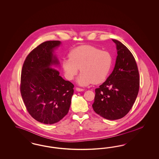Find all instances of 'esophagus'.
Here are the masks:
<instances>
[{
	"instance_id": "34e87169",
	"label": "esophagus",
	"mask_w": 159,
	"mask_h": 159,
	"mask_svg": "<svg viewBox=\"0 0 159 159\" xmlns=\"http://www.w3.org/2000/svg\"><path fill=\"white\" fill-rule=\"evenodd\" d=\"M76 90L77 91H79V92H81V91H84V89H82V88H76Z\"/></svg>"
}]
</instances>
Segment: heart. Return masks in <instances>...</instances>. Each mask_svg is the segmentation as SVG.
Returning <instances> with one entry per match:
<instances>
[{"mask_svg":"<svg viewBox=\"0 0 159 159\" xmlns=\"http://www.w3.org/2000/svg\"><path fill=\"white\" fill-rule=\"evenodd\" d=\"M113 57L106 50L92 45H83L73 49L69 53V58L62 61V67L66 78L71 80L80 70L77 79L80 85L90 83L99 84L106 80L111 68Z\"/></svg>","mask_w":159,"mask_h":159,"instance_id":"obj_1","label":"heart"}]
</instances>
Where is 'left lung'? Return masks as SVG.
Instances as JSON below:
<instances>
[{"label": "left lung", "mask_w": 159, "mask_h": 159, "mask_svg": "<svg viewBox=\"0 0 159 159\" xmlns=\"http://www.w3.org/2000/svg\"><path fill=\"white\" fill-rule=\"evenodd\" d=\"M117 57L112 73L95 89L93 110L108 120L125 116L132 108L139 89V75L132 53L120 42L113 39Z\"/></svg>", "instance_id": "8db88e82"}]
</instances>
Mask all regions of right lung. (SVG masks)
<instances>
[{"instance_id":"add662e5","label":"right lung","mask_w":159,"mask_h":159,"mask_svg":"<svg viewBox=\"0 0 159 159\" xmlns=\"http://www.w3.org/2000/svg\"><path fill=\"white\" fill-rule=\"evenodd\" d=\"M58 40L43 42L33 49L23 64L20 92L31 116L44 124H53L67 114L74 84L64 80L54 67L58 61L53 55Z\"/></svg>"}]
</instances>
